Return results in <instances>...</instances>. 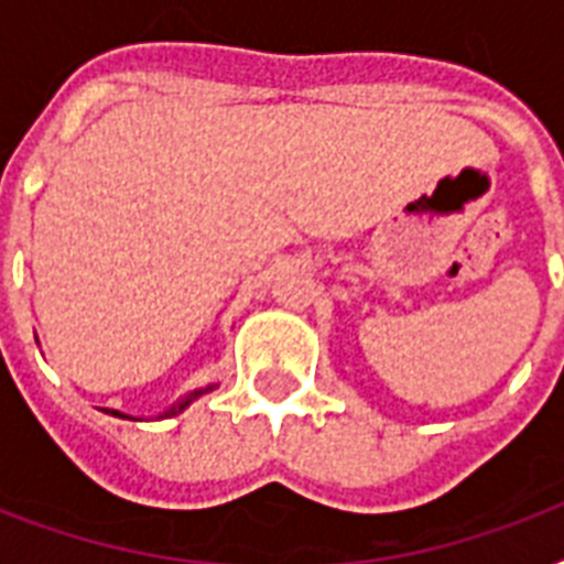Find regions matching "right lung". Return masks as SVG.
I'll return each mask as SVG.
<instances>
[{"instance_id":"add662e5","label":"right lung","mask_w":564,"mask_h":564,"mask_svg":"<svg viewBox=\"0 0 564 564\" xmlns=\"http://www.w3.org/2000/svg\"><path fill=\"white\" fill-rule=\"evenodd\" d=\"M213 389H216V386H204V389H193V392L189 394H184V398H181V401H175L170 406V410L163 412L161 419H172V415H178V412H184L189 406V403L195 401V398H202V394H207V392H213ZM108 412V415H117V419H131V415H126V412H119V410H105Z\"/></svg>"}]
</instances>
